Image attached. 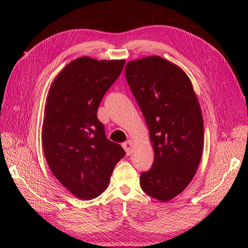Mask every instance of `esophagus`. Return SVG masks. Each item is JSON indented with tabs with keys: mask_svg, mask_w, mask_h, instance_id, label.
Returning a JSON list of instances; mask_svg holds the SVG:
<instances>
[{
	"mask_svg": "<svg viewBox=\"0 0 248 248\" xmlns=\"http://www.w3.org/2000/svg\"><path fill=\"white\" fill-rule=\"evenodd\" d=\"M123 148L125 149L126 154L127 155H130L131 151H132V147H133V142L131 140H127L125 142H123Z\"/></svg>",
	"mask_w": 248,
	"mask_h": 248,
	"instance_id": "esophagus-1",
	"label": "esophagus"
}]
</instances>
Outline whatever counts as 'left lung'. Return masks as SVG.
I'll return each mask as SVG.
<instances>
[{"label":"left lung","mask_w":248,"mask_h":248,"mask_svg":"<svg viewBox=\"0 0 248 248\" xmlns=\"http://www.w3.org/2000/svg\"><path fill=\"white\" fill-rule=\"evenodd\" d=\"M125 77L154 149L152 168L140 174V187L168 202L186 188L199 168L204 122L197 95L186 73L158 56L128 62Z\"/></svg>","instance_id":"8db88e82"}]
</instances>
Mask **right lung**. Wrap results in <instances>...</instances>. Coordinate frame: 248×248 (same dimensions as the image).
<instances>
[{
	"label": "right lung",
	"mask_w": 248,
	"mask_h": 248,
	"mask_svg": "<svg viewBox=\"0 0 248 248\" xmlns=\"http://www.w3.org/2000/svg\"><path fill=\"white\" fill-rule=\"evenodd\" d=\"M124 60L81 57L58 74L47 95L42 147L52 174L80 200L107 189L124 149L107 139L97 109L122 72Z\"/></svg>",
	"instance_id": "add662e5"
}]
</instances>
